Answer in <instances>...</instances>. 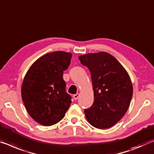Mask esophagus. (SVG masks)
Wrapping results in <instances>:
<instances>
[{
    "instance_id": "34e87169",
    "label": "esophagus",
    "mask_w": 154,
    "mask_h": 154,
    "mask_svg": "<svg viewBox=\"0 0 154 154\" xmlns=\"http://www.w3.org/2000/svg\"><path fill=\"white\" fill-rule=\"evenodd\" d=\"M79 93H77L76 94L73 95V98H74L75 100H77L78 98H79Z\"/></svg>"
}]
</instances>
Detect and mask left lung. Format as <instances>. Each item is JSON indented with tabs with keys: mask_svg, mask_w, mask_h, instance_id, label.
I'll use <instances>...</instances> for the list:
<instances>
[{
	"mask_svg": "<svg viewBox=\"0 0 154 154\" xmlns=\"http://www.w3.org/2000/svg\"><path fill=\"white\" fill-rule=\"evenodd\" d=\"M81 64L91 74L94 103L85 109L90 124L98 129L109 128L120 121L130 106L133 86L128 72L119 61L106 52L80 55Z\"/></svg>",
	"mask_w": 154,
	"mask_h": 154,
	"instance_id": "8db88e82",
	"label": "left lung"
}]
</instances>
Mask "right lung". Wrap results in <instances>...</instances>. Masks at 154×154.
<instances>
[{"instance_id":"1","label":"right lung","mask_w":154,"mask_h":154,"mask_svg":"<svg viewBox=\"0 0 154 154\" xmlns=\"http://www.w3.org/2000/svg\"><path fill=\"white\" fill-rule=\"evenodd\" d=\"M72 53L54 51L40 57L29 68L24 78L21 94L29 115L45 126L64 118L71 103L66 92L63 73L69 66Z\"/></svg>"}]
</instances>
